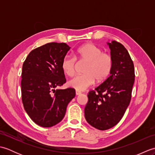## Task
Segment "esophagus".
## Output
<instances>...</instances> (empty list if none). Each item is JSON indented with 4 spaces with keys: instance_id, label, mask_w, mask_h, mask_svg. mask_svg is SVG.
<instances>
[{
    "instance_id": "esophagus-1",
    "label": "esophagus",
    "mask_w": 155,
    "mask_h": 155,
    "mask_svg": "<svg viewBox=\"0 0 155 155\" xmlns=\"http://www.w3.org/2000/svg\"><path fill=\"white\" fill-rule=\"evenodd\" d=\"M75 93H76V95H80L81 94V92L78 91H76Z\"/></svg>"
}]
</instances>
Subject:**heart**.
I'll list each match as a JSON object with an SVG mask.
<instances>
[{"instance_id": "b5f03b06", "label": "heart", "mask_w": 155, "mask_h": 155, "mask_svg": "<svg viewBox=\"0 0 155 155\" xmlns=\"http://www.w3.org/2000/svg\"><path fill=\"white\" fill-rule=\"evenodd\" d=\"M77 57L88 61L84 70V74L77 75L68 81V85L74 89L83 91L94 83V80H104L111 71L113 59L110 55L103 52L97 46L91 43L85 44L78 48L76 52ZM76 59L67 55L63 58L61 68L64 73L71 77L74 74Z\"/></svg>"}]
</instances>
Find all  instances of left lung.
<instances>
[{
	"instance_id": "1",
	"label": "left lung",
	"mask_w": 155,
	"mask_h": 155,
	"mask_svg": "<svg viewBox=\"0 0 155 155\" xmlns=\"http://www.w3.org/2000/svg\"><path fill=\"white\" fill-rule=\"evenodd\" d=\"M113 59L110 76L88 94L84 108L87 123L98 130L115 126L129 105L134 82L133 62L124 46L115 41L107 42Z\"/></svg>"
}]
</instances>
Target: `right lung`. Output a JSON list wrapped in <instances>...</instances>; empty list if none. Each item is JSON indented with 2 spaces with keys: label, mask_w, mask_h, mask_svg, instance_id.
<instances>
[{
  "label": "right lung",
  "mask_w": 155,
  "mask_h": 155,
  "mask_svg": "<svg viewBox=\"0 0 155 155\" xmlns=\"http://www.w3.org/2000/svg\"><path fill=\"white\" fill-rule=\"evenodd\" d=\"M71 47L66 43L50 42L32 50L22 65L21 93L25 110L33 122L51 127L64 118L75 90L55 89L66 83L61 68Z\"/></svg>",
  "instance_id": "1"
}]
</instances>
